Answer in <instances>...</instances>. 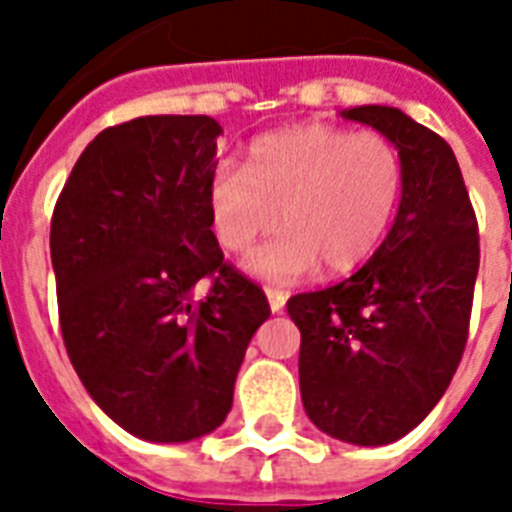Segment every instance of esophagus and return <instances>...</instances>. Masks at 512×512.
<instances>
[{
    "label": "esophagus",
    "instance_id": "esophagus-1",
    "mask_svg": "<svg viewBox=\"0 0 512 512\" xmlns=\"http://www.w3.org/2000/svg\"><path fill=\"white\" fill-rule=\"evenodd\" d=\"M265 297H268V305H271L273 313L284 311V305H287V292H281L276 287H265Z\"/></svg>",
    "mask_w": 512,
    "mask_h": 512
}]
</instances>
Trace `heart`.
<instances>
[{"label": "heart", "mask_w": 512, "mask_h": 512, "mask_svg": "<svg viewBox=\"0 0 512 512\" xmlns=\"http://www.w3.org/2000/svg\"><path fill=\"white\" fill-rule=\"evenodd\" d=\"M401 191L404 164L390 140L303 124L257 138L244 167H217L207 207L212 231L231 255H247L281 215L287 231L249 257L247 268L289 284L321 263L329 273H348L372 257Z\"/></svg>", "instance_id": "obj_1"}]
</instances>
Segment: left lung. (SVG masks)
<instances>
[{
    "label": "left lung",
    "mask_w": 512,
    "mask_h": 512,
    "mask_svg": "<svg viewBox=\"0 0 512 512\" xmlns=\"http://www.w3.org/2000/svg\"><path fill=\"white\" fill-rule=\"evenodd\" d=\"M396 146L404 191L377 252L350 279L289 297L300 329V396L313 425L356 446L417 428L457 372L478 276V225L444 138L390 106H356Z\"/></svg>",
    "instance_id": "1"
}]
</instances>
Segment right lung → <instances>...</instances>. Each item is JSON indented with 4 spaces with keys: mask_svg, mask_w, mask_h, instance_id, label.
<instances>
[{
    "mask_svg": "<svg viewBox=\"0 0 512 512\" xmlns=\"http://www.w3.org/2000/svg\"><path fill=\"white\" fill-rule=\"evenodd\" d=\"M223 127L138 116L84 148L50 228L60 329L92 401L132 436L185 444L223 425L263 289L223 263L207 188ZM201 278L208 297L195 300Z\"/></svg>",
    "mask_w": 512,
    "mask_h": 512,
    "instance_id": "right-lung-1",
    "label": "right lung"
}]
</instances>
